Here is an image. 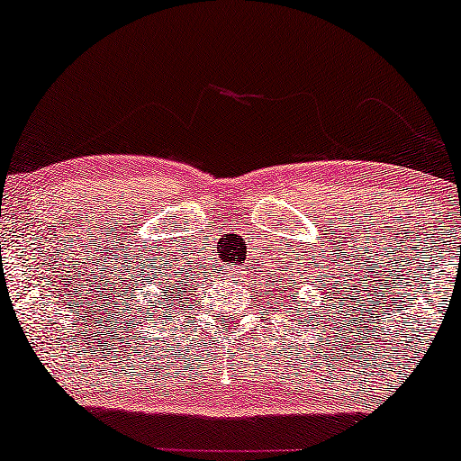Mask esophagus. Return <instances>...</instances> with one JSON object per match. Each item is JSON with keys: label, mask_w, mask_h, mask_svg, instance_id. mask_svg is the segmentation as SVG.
I'll return each instance as SVG.
<instances>
[{"label": "esophagus", "mask_w": 461, "mask_h": 461, "mask_svg": "<svg viewBox=\"0 0 461 461\" xmlns=\"http://www.w3.org/2000/svg\"><path fill=\"white\" fill-rule=\"evenodd\" d=\"M225 276H227V278H231V276H234V274H225Z\"/></svg>", "instance_id": "obj_1"}]
</instances>
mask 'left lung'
<instances>
[{
    "instance_id": "1",
    "label": "left lung",
    "mask_w": 461,
    "mask_h": 461,
    "mask_svg": "<svg viewBox=\"0 0 461 461\" xmlns=\"http://www.w3.org/2000/svg\"><path fill=\"white\" fill-rule=\"evenodd\" d=\"M285 292H287V287H285ZM290 294H292V292H290Z\"/></svg>"
}]
</instances>
